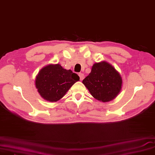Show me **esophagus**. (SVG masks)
I'll use <instances>...</instances> for the list:
<instances>
[{
    "label": "esophagus",
    "mask_w": 155,
    "mask_h": 155,
    "mask_svg": "<svg viewBox=\"0 0 155 155\" xmlns=\"http://www.w3.org/2000/svg\"><path fill=\"white\" fill-rule=\"evenodd\" d=\"M78 75H79V77H80V78H81V81H82V80L84 78V74H83V73H79L78 74Z\"/></svg>",
    "instance_id": "esophagus-1"
}]
</instances>
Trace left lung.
Listing matches in <instances>:
<instances>
[{
	"label": "left lung",
	"mask_w": 155,
	"mask_h": 155,
	"mask_svg": "<svg viewBox=\"0 0 155 155\" xmlns=\"http://www.w3.org/2000/svg\"><path fill=\"white\" fill-rule=\"evenodd\" d=\"M82 83L94 98L107 102L116 98L120 92L122 78L111 64L102 61L93 64L91 73Z\"/></svg>",
	"instance_id": "left-lung-1"
}]
</instances>
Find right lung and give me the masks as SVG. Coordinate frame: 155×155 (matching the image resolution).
<instances>
[{"mask_svg": "<svg viewBox=\"0 0 155 155\" xmlns=\"http://www.w3.org/2000/svg\"><path fill=\"white\" fill-rule=\"evenodd\" d=\"M79 79L77 74L63 68L59 64H49L39 71L35 83L42 98L55 102L62 98Z\"/></svg>", "mask_w": 155, "mask_h": 155, "instance_id": "1", "label": "right lung"}]
</instances>
